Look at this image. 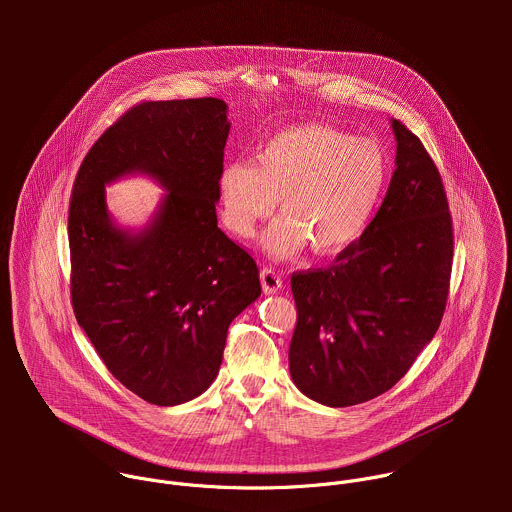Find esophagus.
I'll return each instance as SVG.
<instances>
[{"instance_id":"1","label":"esophagus","mask_w":512,"mask_h":512,"mask_svg":"<svg viewBox=\"0 0 512 512\" xmlns=\"http://www.w3.org/2000/svg\"><path fill=\"white\" fill-rule=\"evenodd\" d=\"M259 277H261V285H263L265 294H277V291H279L281 285H283L281 277H279L271 267H265V269L259 273Z\"/></svg>"}]
</instances>
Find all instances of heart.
<instances>
[{"mask_svg":"<svg viewBox=\"0 0 512 512\" xmlns=\"http://www.w3.org/2000/svg\"><path fill=\"white\" fill-rule=\"evenodd\" d=\"M387 180L389 160L377 141L308 123L271 135L255 166H225L218 174V202L225 227L239 239H251L277 200L283 216L261 241L275 261L294 259L306 247L330 257L367 231Z\"/></svg>","mask_w":512,"mask_h":512,"instance_id":"1","label":"heart"}]
</instances>
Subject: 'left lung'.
I'll return each instance as SVG.
<instances>
[{
    "instance_id": "left-lung-1",
    "label": "left lung",
    "mask_w": 512,
    "mask_h": 512,
    "mask_svg": "<svg viewBox=\"0 0 512 512\" xmlns=\"http://www.w3.org/2000/svg\"><path fill=\"white\" fill-rule=\"evenodd\" d=\"M395 172L364 235L330 267L291 275L298 324L289 373L316 403L350 407L389 391L440 328L454 255L442 176L391 119Z\"/></svg>"
}]
</instances>
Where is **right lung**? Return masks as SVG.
Returning <instances> with one entry per match:
<instances>
[{"mask_svg":"<svg viewBox=\"0 0 512 512\" xmlns=\"http://www.w3.org/2000/svg\"><path fill=\"white\" fill-rule=\"evenodd\" d=\"M229 129L221 99L141 103L97 139L72 188V310L109 373L160 407L210 387L229 324L261 296L253 257L216 225ZM135 173L167 194L148 226L125 230L104 186Z\"/></svg>","mask_w":512,"mask_h":512,"instance_id":"add662e5","label":"right lung"}]
</instances>
